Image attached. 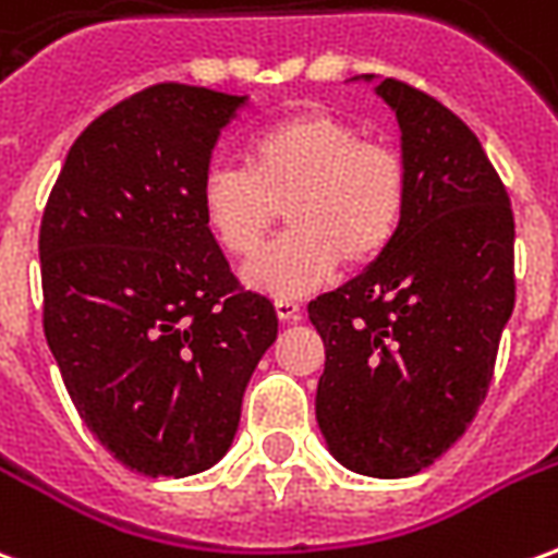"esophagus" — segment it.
<instances>
[{"mask_svg":"<svg viewBox=\"0 0 558 558\" xmlns=\"http://www.w3.org/2000/svg\"><path fill=\"white\" fill-rule=\"evenodd\" d=\"M275 311H278V316L283 323H295V319L302 316V307H299L295 299H278V302H275Z\"/></svg>","mask_w":558,"mask_h":558,"instance_id":"esophagus-1","label":"esophagus"}]
</instances>
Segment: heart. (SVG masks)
I'll return each mask as SVG.
<instances>
[{
    "label": "heart",
    "mask_w": 558,
    "mask_h": 558,
    "mask_svg": "<svg viewBox=\"0 0 558 558\" xmlns=\"http://www.w3.org/2000/svg\"><path fill=\"white\" fill-rule=\"evenodd\" d=\"M247 170L208 167L199 208L215 242L251 256L275 230L290 232L244 266L259 292L295 299L335 268H367L395 244L410 203V170L386 143L340 116L311 110L263 128L247 143Z\"/></svg>",
    "instance_id": "heart-1"
}]
</instances>
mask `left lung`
Returning a JSON list of instances; mask_svg holds the SVG:
<instances>
[{
	"mask_svg": "<svg viewBox=\"0 0 558 558\" xmlns=\"http://www.w3.org/2000/svg\"><path fill=\"white\" fill-rule=\"evenodd\" d=\"M376 95L398 116L407 215L388 254L307 316L326 343L316 421L328 451L352 472L407 478L439 460L487 398L514 311V215L478 137L448 107L391 77Z\"/></svg>",
	"mask_w": 558,
	"mask_h": 558,
	"instance_id": "1",
	"label": "left lung"
}]
</instances>
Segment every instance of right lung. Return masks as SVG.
I'll use <instances>...</instances> for the list:
<instances>
[{
  "instance_id": "obj_1",
  "label": "right lung",
  "mask_w": 558,
  "mask_h": 558,
  "mask_svg": "<svg viewBox=\"0 0 558 558\" xmlns=\"http://www.w3.org/2000/svg\"><path fill=\"white\" fill-rule=\"evenodd\" d=\"M244 95L158 83L68 151L41 218L44 335L80 418L122 463L184 478L227 454L278 338L208 232L199 182Z\"/></svg>"
}]
</instances>
